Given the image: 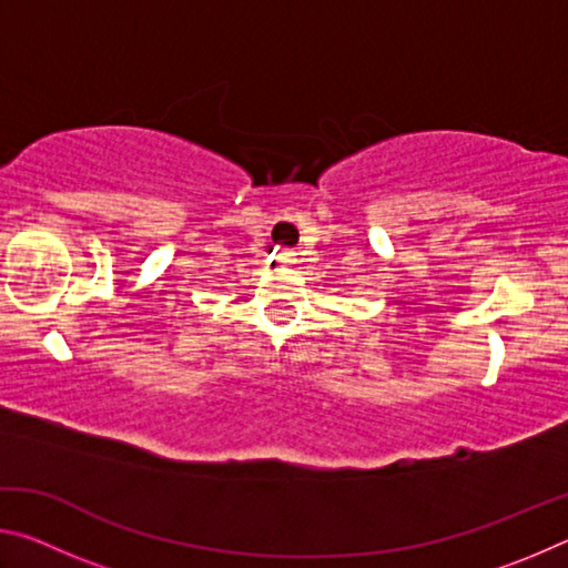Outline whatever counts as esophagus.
I'll use <instances>...</instances> for the list:
<instances>
[{"mask_svg":"<svg viewBox=\"0 0 568 568\" xmlns=\"http://www.w3.org/2000/svg\"><path fill=\"white\" fill-rule=\"evenodd\" d=\"M277 257H281V263H293V253H287V250H285V253L277 255Z\"/></svg>","mask_w":568,"mask_h":568,"instance_id":"esophagus-1","label":"esophagus"}]
</instances>
